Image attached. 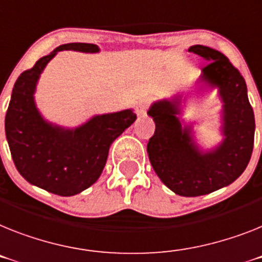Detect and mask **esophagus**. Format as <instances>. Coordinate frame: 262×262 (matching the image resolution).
Instances as JSON below:
<instances>
[{"label":"esophagus","instance_id":"obj_1","mask_svg":"<svg viewBox=\"0 0 262 262\" xmlns=\"http://www.w3.org/2000/svg\"><path fill=\"white\" fill-rule=\"evenodd\" d=\"M148 107H149V105L148 104H140L137 106V114L138 116H145V114H146V112H148Z\"/></svg>","mask_w":262,"mask_h":262}]
</instances>
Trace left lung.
Masks as SVG:
<instances>
[{"label": "left lung", "mask_w": 262, "mask_h": 262, "mask_svg": "<svg viewBox=\"0 0 262 262\" xmlns=\"http://www.w3.org/2000/svg\"><path fill=\"white\" fill-rule=\"evenodd\" d=\"M189 52L209 61L201 80L219 88L223 100V142L202 151L193 140L192 126L182 127L177 114L182 96L155 102L148 114L156 122L149 138V160L165 185L179 195L197 197L230 185L249 164L254 142V114L247 83L238 69L221 52L193 45Z\"/></svg>", "instance_id": "obj_1"}]
</instances>
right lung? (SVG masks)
I'll return each instance as SVG.
<instances>
[{"label":"right lung","instance_id":"add662e5","mask_svg":"<svg viewBox=\"0 0 262 262\" xmlns=\"http://www.w3.org/2000/svg\"><path fill=\"white\" fill-rule=\"evenodd\" d=\"M61 50L97 53L100 49L94 43H65L21 73L6 112L5 133L19 174L38 188L69 197L97 181L112 142L137 116L132 109L102 114L76 129H63L43 120L34 102L36 85L46 63Z\"/></svg>","mask_w":262,"mask_h":262}]
</instances>
